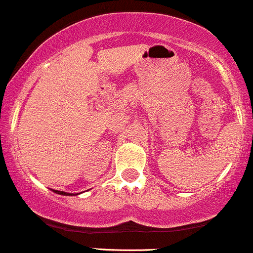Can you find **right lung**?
<instances>
[{"label": "right lung", "instance_id": "right-lung-1", "mask_svg": "<svg viewBox=\"0 0 253 253\" xmlns=\"http://www.w3.org/2000/svg\"><path fill=\"white\" fill-rule=\"evenodd\" d=\"M53 192H56V194H59V195H64V196H72V195H77V194H69V192H66V191H58V190H53Z\"/></svg>", "mask_w": 253, "mask_h": 253}]
</instances>
